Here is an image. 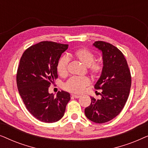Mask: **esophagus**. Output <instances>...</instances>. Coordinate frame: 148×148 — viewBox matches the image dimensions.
Segmentation results:
<instances>
[{"label": "esophagus", "mask_w": 148, "mask_h": 148, "mask_svg": "<svg viewBox=\"0 0 148 148\" xmlns=\"http://www.w3.org/2000/svg\"><path fill=\"white\" fill-rule=\"evenodd\" d=\"M71 96L72 97H73V98H79L81 97L80 95H76V94H72Z\"/></svg>", "instance_id": "1"}]
</instances>
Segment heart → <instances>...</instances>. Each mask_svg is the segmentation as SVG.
Returning <instances> with one entry per match:
<instances>
[{
	"mask_svg": "<svg viewBox=\"0 0 148 148\" xmlns=\"http://www.w3.org/2000/svg\"><path fill=\"white\" fill-rule=\"evenodd\" d=\"M74 55L84 65L89 66L90 71L94 75H98L102 71V64L100 62H94L95 56L89 50L80 48L75 52ZM68 63L69 58L66 56H62L58 60L56 69L60 75L65 76L67 74ZM90 84V80L88 77L73 76L66 82L64 84V88L71 92L79 94L84 92L86 87Z\"/></svg>",
	"mask_w": 148,
	"mask_h": 148,
	"instance_id": "b5f03b06",
	"label": "heart"
}]
</instances>
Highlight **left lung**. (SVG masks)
Wrapping results in <instances>:
<instances>
[{
  "label": "left lung",
  "instance_id": "obj_1",
  "mask_svg": "<svg viewBox=\"0 0 148 148\" xmlns=\"http://www.w3.org/2000/svg\"><path fill=\"white\" fill-rule=\"evenodd\" d=\"M93 46L102 53V73L94 86L102 90V98L91 97L85 114L93 122L104 123L119 114L125 106L130 92L131 73L124 55L114 46L102 41L95 42Z\"/></svg>",
  "mask_w": 148,
  "mask_h": 148
}]
</instances>
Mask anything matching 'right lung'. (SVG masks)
<instances>
[{
	"mask_svg": "<svg viewBox=\"0 0 148 148\" xmlns=\"http://www.w3.org/2000/svg\"><path fill=\"white\" fill-rule=\"evenodd\" d=\"M68 44L44 41L23 52L17 73L19 93L27 110L42 122L55 123L63 116L70 100L69 93L61 91L56 96L48 92L58 77L57 63Z\"/></svg>",
	"mask_w": 148,
	"mask_h": 148,
	"instance_id": "obj_1",
	"label": "right lung"
}]
</instances>
